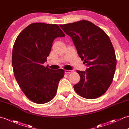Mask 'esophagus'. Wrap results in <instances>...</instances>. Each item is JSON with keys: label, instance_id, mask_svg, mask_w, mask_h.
I'll return each mask as SVG.
<instances>
[{"label": "esophagus", "instance_id": "obj_1", "mask_svg": "<svg viewBox=\"0 0 129 129\" xmlns=\"http://www.w3.org/2000/svg\"><path fill=\"white\" fill-rule=\"evenodd\" d=\"M72 72V70H65V74H70Z\"/></svg>", "mask_w": 129, "mask_h": 129}]
</instances>
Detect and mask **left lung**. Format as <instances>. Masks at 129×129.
<instances>
[{"label":"left lung","mask_w":129,"mask_h":129,"mask_svg":"<svg viewBox=\"0 0 129 129\" xmlns=\"http://www.w3.org/2000/svg\"><path fill=\"white\" fill-rule=\"evenodd\" d=\"M72 38L79 56L87 67L76 70L80 80L74 86L81 97L94 99L101 96L110 86L116 66L115 53L105 32L87 20L60 25Z\"/></svg>","instance_id":"left-lung-1"}]
</instances>
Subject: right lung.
I'll list each match as a JSON object with an SVG mask.
<instances>
[{
    "label": "right lung",
    "mask_w": 129,
    "mask_h": 129,
    "mask_svg": "<svg viewBox=\"0 0 129 129\" xmlns=\"http://www.w3.org/2000/svg\"><path fill=\"white\" fill-rule=\"evenodd\" d=\"M56 24H30L16 38L13 48L14 75L24 94L37 104H45L54 98L63 69L52 70L43 64L47 61L54 40L64 37Z\"/></svg>",
    "instance_id": "add662e5"
}]
</instances>
